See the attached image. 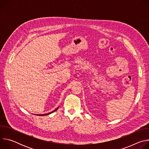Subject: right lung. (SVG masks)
Masks as SVG:
<instances>
[{
  "label": "right lung",
  "instance_id": "add662e5",
  "mask_svg": "<svg viewBox=\"0 0 149 149\" xmlns=\"http://www.w3.org/2000/svg\"><path fill=\"white\" fill-rule=\"evenodd\" d=\"M58 107L57 108V109H56L54 111H52V112H51V113H48V114H41V115H38V116H46V115H48V114H51V113H52L53 112H54V111H56L57 110H58Z\"/></svg>",
  "mask_w": 149,
  "mask_h": 149
}]
</instances>
